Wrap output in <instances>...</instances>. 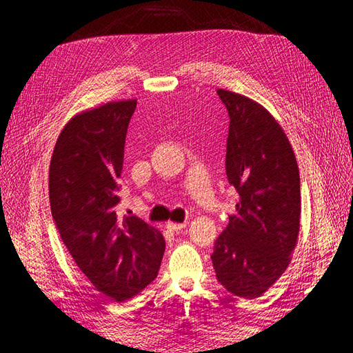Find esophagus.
<instances>
[{"label":"esophagus","instance_id":"34e87169","mask_svg":"<svg viewBox=\"0 0 353 353\" xmlns=\"http://www.w3.org/2000/svg\"><path fill=\"white\" fill-rule=\"evenodd\" d=\"M185 228H186V223H172V221L167 223V229L172 230V232H181Z\"/></svg>","mask_w":353,"mask_h":353}]
</instances>
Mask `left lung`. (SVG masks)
Segmentation results:
<instances>
[{
  "mask_svg": "<svg viewBox=\"0 0 353 353\" xmlns=\"http://www.w3.org/2000/svg\"><path fill=\"white\" fill-rule=\"evenodd\" d=\"M230 117L226 174L236 212L216 238L212 264L228 291L256 299L288 268L301 230V177L288 137L249 97L216 89Z\"/></svg>",
  "mask_w": 353,
  "mask_h": 353,
  "instance_id": "8db88e82",
  "label": "left lung"
}]
</instances>
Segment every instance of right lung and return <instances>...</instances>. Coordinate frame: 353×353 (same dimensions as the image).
<instances>
[{
    "instance_id": "obj_1",
    "label": "right lung",
    "mask_w": 353,
    "mask_h": 353,
    "mask_svg": "<svg viewBox=\"0 0 353 353\" xmlns=\"http://www.w3.org/2000/svg\"><path fill=\"white\" fill-rule=\"evenodd\" d=\"M137 100L109 101L65 124L50 162L52 219L89 282L124 302L154 281L165 252L161 230L119 216L118 181Z\"/></svg>"
}]
</instances>
